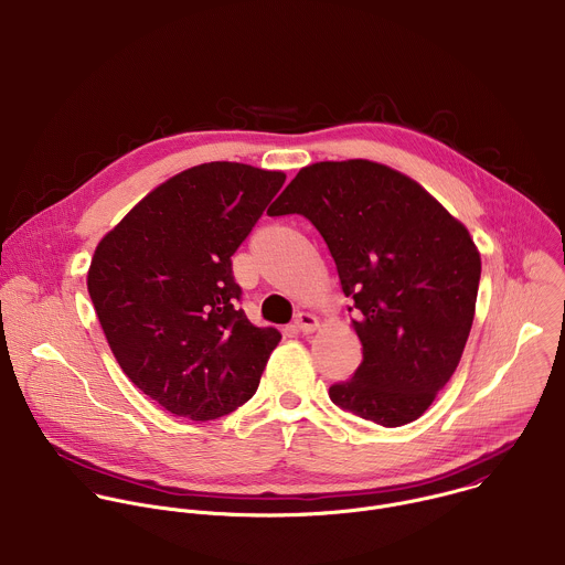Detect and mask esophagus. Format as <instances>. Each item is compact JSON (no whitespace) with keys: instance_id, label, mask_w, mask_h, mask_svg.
Listing matches in <instances>:
<instances>
[{"instance_id":"34e87169","label":"esophagus","mask_w":565,"mask_h":565,"mask_svg":"<svg viewBox=\"0 0 565 565\" xmlns=\"http://www.w3.org/2000/svg\"><path fill=\"white\" fill-rule=\"evenodd\" d=\"M295 328L301 334H312L319 328V319L315 315H310V312H299L297 319H295Z\"/></svg>"}]
</instances>
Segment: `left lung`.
Wrapping results in <instances>:
<instances>
[{
	"label": "left lung",
	"mask_w": 565,
	"mask_h": 565,
	"mask_svg": "<svg viewBox=\"0 0 565 565\" xmlns=\"http://www.w3.org/2000/svg\"><path fill=\"white\" fill-rule=\"evenodd\" d=\"M303 215L356 308L363 359L330 386L339 408L384 428L419 419L457 370L475 319L481 255L468 228L408 174L370 161H317L268 215Z\"/></svg>",
	"instance_id": "obj_1"
}]
</instances>
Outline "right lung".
I'll return each instance as SVG.
<instances>
[{
  "mask_svg": "<svg viewBox=\"0 0 565 565\" xmlns=\"http://www.w3.org/2000/svg\"><path fill=\"white\" fill-rule=\"evenodd\" d=\"M286 174L237 161L177 172L108 231L86 286L126 377L177 417L209 422L257 391L277 328L248 321L231 257Z\"/></svg>",
  "mask_w": 565,
  "mask_h": 565,
  "instance_id": "obj_1",
  "label": "right lung"
}]
</instances>
